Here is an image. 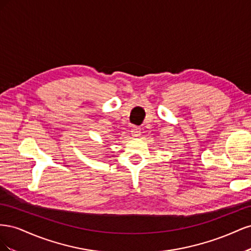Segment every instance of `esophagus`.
I'll return each mask as SVG.
<instances>
[{
	"instance_id": "34e87169",
	"label": "esophagus",
	"mask_w": 251,
	"mask_h": 251,
	"mask_svg": "<svg viewBox=\"0 0 251 251\" xmlns=\"http://www.w3.org/2000/svg\"><path fill=\"white\" fill-rule=\"evenodd\" d=\"M131 134H132V136H134V137H138V136H140V134H141L140 127L139 126H132Z\"/></svg>"
}]
</instances>
